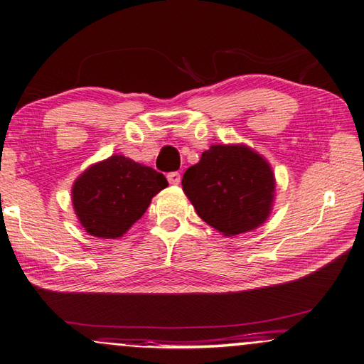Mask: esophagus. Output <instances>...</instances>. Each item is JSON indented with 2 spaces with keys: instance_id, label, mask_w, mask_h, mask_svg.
<instances>
[{
  "instance_id": "34e87169",
  "label": "esophagus",
  "mask_w": 364,
  "mask_h": 364,
  "mask_svg": "<svg viewBox=\"0 0 364 364\" xmlns=\"http://www.w3.org/2000/svg\"><path fill=\"white\" fill-rule=\"evenodd\" d=\"M167 180L170 184H180L181 175L178 172H170V173H167Z\"/></svg>"
}]
</instances>
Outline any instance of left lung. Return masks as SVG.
Segmentation results:
<instances>
[{
	"label": "left lung",
	"mask_w": 364,
	"mask_h": 364,
	"mask_svg": "<svg viewBox=\"0 0 364 364\" xmlns=\"http://www.w3.org/2000/svg\"><path fill=\"white\" fill-rule=\"evenodd\" d=\"M181 184L197 215L225 237L255 229L272 210V168L243 145H213L184 172Z\"/></svg>",
	"instance_id": "left-lung-1"
}]
</instances>
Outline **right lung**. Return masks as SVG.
Here are the masks:
<instances>
[{"mask_svg":"<svg viewBox=\"0 0 364 364\" xmlns=\"http://www.w3.org/2000/svg\"><path fill=\"white\" fill-rule=\"evenodd\" d=\"M166 176L124 156H110L78 176L73 203L90 235L118 238L146 211L151 198L167 188Z\"/></svg>","mask_w":364,"mask_h":364,"instance_id":"1","label":"right lung"}]
</instances>
